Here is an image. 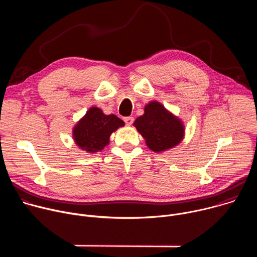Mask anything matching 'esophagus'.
Instances as JSON below:
<instances>
[{
  "mask_svg": "<svg viewBox=\"0 0 257 257\" xmlns=\"http://www.w3.org/2000/svg\"><path fill=\"white\" fill-rule=\"evenodd\" d=\"M124 122L126 123V125L130 126V125H132V123L134 122V118H133V117H125V118H124Z\"/></svg>",
  "mask_w": 257,
  "mask_h": 257,
  "instance_id": "obj_1",
  "label": "esophagus"
}]
</instances>
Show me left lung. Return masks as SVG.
<instances>
[{"label": "left lung", "mask_w": 257, "mask_h": 257, "mask_svg": "<svg viewBox=\"0 0 257 257\" xmlns=\"http://www.w3.org/2000/svg\"><path fill=\"white\" fill-rule=\"evenodd\" d=\"M134 126L144 137L146 145L156 153L174 148L184 135L182 122L158 101L145 105L144 114L135 120Z\"/></svg>", "instance_id": "left-lung-1"}]
</instances>
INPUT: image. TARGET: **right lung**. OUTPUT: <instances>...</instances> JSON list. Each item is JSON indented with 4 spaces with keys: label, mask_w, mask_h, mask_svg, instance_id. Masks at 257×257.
Listing matches in <instances>:
<instances>
[{
    "label": "right lung",
    "mask_w": 257,
    "mask_h": 257,
    "mask_svg": "<svg viewBox=\"0 0 257 257\" xmlns=\"http://www.w3.org/2000/svg\"><path fill=\"white\" fill-rule=\"evenodd\" d=\"M124 122L115 115H104L98 107H90L73 129V137L83 151L93 154L101 152L108 143L109 135Z\"/></svg>",
    "instance_id": "add662e5"
}]
</instances>
